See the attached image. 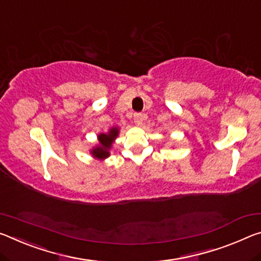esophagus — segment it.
I'll use <instances>...</instances> for the list:
<instances>
[{"mask_svg":"<svg viewBox=\"0 0 261 261\" xmlns=\"http://www.w3.org/2000/svg\"><path fill=\"white\" fill-rule=\"evenodd\" d=\"M146 119V115L144 114H135L134 115V121L137 125H142L143 122Z\"/></svg>","mask_w":261,"mask_h":261,"instance_id":"1","label":"esophagus"}]
</instances>
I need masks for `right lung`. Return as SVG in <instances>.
<instances>
[{"instance_id": "add662e5", "label": "right lung", "mask_w": 261, "mask_h": 261, "mask_svg": "<svg viewBox=\"0 0 261 261\" xmlns=\"http://www.w3.org/2000/svg\"><path fill=\"white\" fill-rule=\"evenodd\" d=\"M119 135V127L118 126H113L110 127L108 132L106 134H100L97 136L98 143L96 146H94L92 150H90V154L94 159L97 160H105L110 155V150L113 147V144L115 143L116 138L118 137Z\"/></svg>"}]
</instances>
